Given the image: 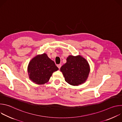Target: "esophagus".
Instances as JSON below:
<instances>
[{"instance_id":"34e87169","label":"esophagus","mask_w":122,"mask_h":122,"mask_svg":"<svg viewBox=\"0 0 122 122\" xmlns=\"http://www.w3.org/2000/svg\"><path fill=\"white\" fill-rule=\"evenodd\" d=\"M57 66H58V67L59 68V69H60V67H61V64H58V65H57Z\"/></svg>"}]
</instances>
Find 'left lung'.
Here are the masks:
<instances>
[{"label": "left lung", "instance_id": "obj_1", "mask_svg": "<svg viewBox=\"0 0 122 122\" xmlns=\"http://www.w3.org/2000/svg\"><path fill=\"white\" fill-rule=\"evenodd\" d=\"M90 70L88 62L80 55L69 56L66 63L60 68L66 81L73 86L84 83L88 77Z\"/></svg>", "mask_w": 122, "mask_h": 122}]
</instances>
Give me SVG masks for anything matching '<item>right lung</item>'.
Returning a JSON list of instances; mask_svg holds the SVG:
<instances>
[{"mask_svg":"<svg viewBox=\"0 0 122 122\" xmlns=\"http://www.w3.org/2000/svg\"><path fill=\"white\" fill-rule=\"evenodd\" d=\"M57 70L58 68L55 62L45 53L34 57L29 63L27 67L29 79L38 84L47 82L53 73Z\"/></svg>","mask_w":122,"mask_h":122,"instance_id":"obj_1","label":"right lung"}]
</instances>
